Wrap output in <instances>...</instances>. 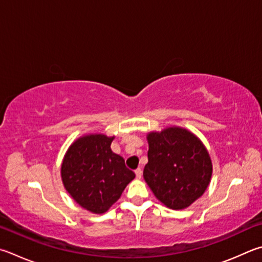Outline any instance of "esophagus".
Wrapping results in <instances>:
<instances>
[{
	"mask_svg": "<svg viewBox=\"0 0 262 262\" xmlns=\"http://www.w3.org/2000/svg\"><path fill=\"white\" fill-rule=\"evenodd\" d=\"M135 174H136V179H141L142 178V169L141 168L135 169Z\"/></svg>",
	"mask_w": 262,
	"mask_h": 262,
	"instance_id": "34e87169",
	"label": "esophagus"
}]
</instances>
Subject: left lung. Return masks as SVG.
Returning a JSON list of instances; mask_svg holds the SVG:
<instances>
[{
  "instance_id": "1",
  "label": "left lung",
  "mask_w": 262,
  "mask_h": 262,
  "mask_svg": "<svg viewBox=\"0 0 262 262\" xmlns=\"http://www.w3.org/2000/svg\"><path fill=\"white\" fill-rule=\"evenodd\" d=\"M145 182L158 201L172 210H183L205 192L212 177V161L205 145L184 128L151 132Z\"/></svg>"
}]
</instances>
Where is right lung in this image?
Returning a JSON list of instances; mask_svg holds the SVG:
<instances>
[{"label": "right lung", "mask_w": 262, "mask_h": 262, "mask_svg": "<svg viewBox=\"0 0 262 262\" xmlns=\"http://www.w3.org/2000/svg\"><path fill=\"white\" fill-rule=\"evenodd\" d=\"M113 139L115 136L103 134L79 137L69 147L61 164L66 191L92 213H105L135 178L122 157L112 152Z\"/></svg>", "instance_id": "right-lung-1"}]
</instances>
